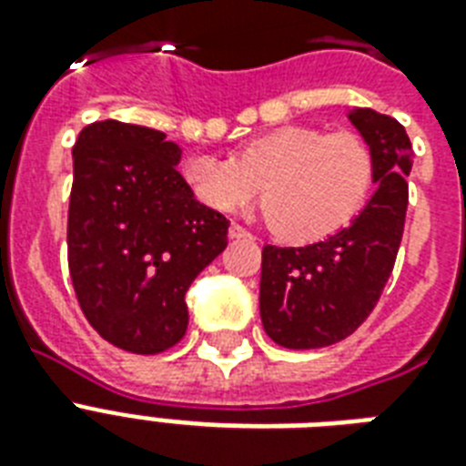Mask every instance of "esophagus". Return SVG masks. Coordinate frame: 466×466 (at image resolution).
<instances>
[{"mask_svg": "<svg viewBox=\"0 0 466 466\" xmlns=\"http://www.w3.org/2000/svg\"><path fill=\"white\" fill-rule=\"evenodd\" d=\"M244 237H251V234H248L241 225H237V222L229 225V239H244Z\"/></svg>", "mask_w": 466, "mask_h": 466, "instance_id": "1", "label": "esophagus"}]
</instances>
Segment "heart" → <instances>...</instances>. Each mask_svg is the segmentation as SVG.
<instances>
[{
  "label": "heart",
  "instance_id": "obj_1",
  "mask_svg": "<svg viewBox=\"0 0 466 466\" xmlns=\"http://www.w3.org/2000/svg\"><path fill=\"white\" fill-rule=\"evenodd\" d=\"M183 181L203 205L237 212L261 196L283 239L317 241L339 232L360 210L375 176L372 149L360 135L288 126L254 137L234 159L193 155Z\"/></svg>",
  "mask_w": 466,
  "mask_h": 466
}]
</instances>
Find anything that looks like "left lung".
Returning <instances> with one entry per match:
<instances>
[{
	"label": "left lung",
	"instance_id": "obj_1",
	"mask_svg": "<svg viewBox=\"0 0 466 466\" xmlns=\"http://www.w3.org/2000/svg\"><path fill=\"white\" fill-rule=\"evenodd\" d=\"M348 118L372 149L375 193L348 227L307 247H263L261 321L278 346L339 343L370 317L390 280L404 234L411 140L399 120L372 108Z\"/></svg>",
	"mask_w": 466,
	"mask_h": 466
}]
</instances>
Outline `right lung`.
<instances>
[{
  "instance_id": "right-lung-1",
  "label": "right lung",
  "mask_w": 466,
  "mask_h": 466,
  "mask_svg": "<svg viewBox=\"0 0 466 466\" xmlns=\"http://www.w3.org/2000/svg\"><path fill=\"white\" fill-rule=\"evenodd\" d=\"M67 261L84 317L113 346L155 355L188 326L186 290L227 247L229 219L176 171L181 147L152 127L98 120L72 149Z\"/></svg>"
}]
</instances>
